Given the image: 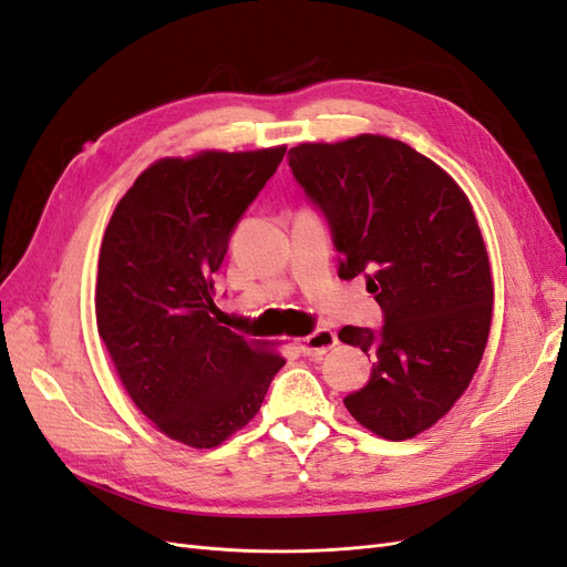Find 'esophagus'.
<instances>
[{
  "label": "esophagus",
  "mask_w": 567,
  "mask_h": 567,
  "mask_svg": "<svg viewBox=\"0 0 567 567\" xmlns=\"http://www.w3.org/2000/svg\"><path fill=\"white\" fill-rule=\"evenodd\" d=\"M336 344H338V336L328 328H318L316 332H311V336L297 340L299 352L303 357H311V359H321Z\"/></svg>",
  "instance_id": "1"
}]
</instances>
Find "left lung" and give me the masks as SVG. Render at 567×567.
I'll use <instances>...</instances> for the list:
<instances>
[{
	"mask_svg": "<svg viewBox=\"0 0 567 567\" xmlns=\"http://www.w3.org/2000/svg\"><path fill=\"white\" fill-rule=\"evenodd\" d=\"M289 167L328 217L340 278L367 272L385 313L381 332H338L373 359L344 408L385 441L414 439L453 410L488 342L493 278L472 203L433 159L379 134L299 143Z\"/></svg>",
	"mask_w": 567,
	"mask_h": 567,
	"instance_id": "obj_1",
	"label": "left lung"
}]
</instances>
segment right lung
I'll return each mask as SVG.
<instances>
[{"label": "right lung", "mask_w": 567, "mask_h": 567, "mask_svg": "<svg viewBox=\"0 0 567 567\" xmlns=\"http://www.w3.org/2000/svg\"><path fill=\"white\" fill-rule=\"evenodd\" d=\"M287 145L163 157L100 244L95 318L120 381L167 439L217 447L251 422L285 357L215 321L213 272Z\"/></svg>", "instance_id": "right-lung-1"}]
</instances>
